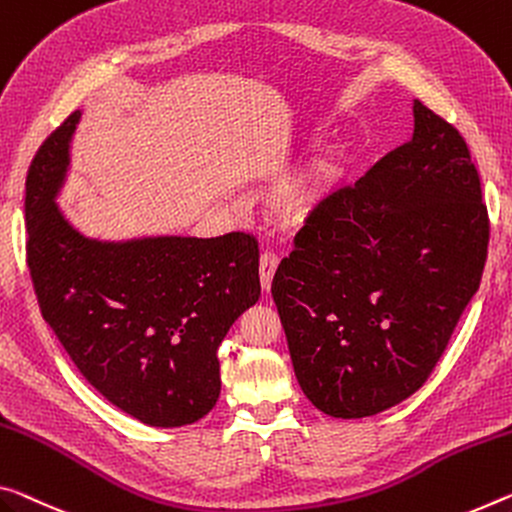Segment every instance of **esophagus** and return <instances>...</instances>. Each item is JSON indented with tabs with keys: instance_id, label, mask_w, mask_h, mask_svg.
Wrapping results in <instances>:
<instances>
[{
	"instance_id": "esophagus-1",
	"label": "esophagus",
	"mask_w": 512,
	"mask_h": 512,
	"mask_svg": "<svg viewBox=\"0 0 512 512\" xmlns=\"http://www.w3.org/2000/svg\"><path fill=\"white\" fill-rule=\"evenodd\" d=\"M280 259L275 253H262V257H259V282H262V289L269 294L271 291V282H273V275H275V269H278Z\"/></svg>"
}]
</instances>
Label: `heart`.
I'll list each match as a JSON object with an SVG mask.
<instances>
[{"instance_id":"1","label":"heart","mask_w":512,"mask_h":512,"mask_svg":"<svg viewBox=\"0 0 512 512\" xmlns=\"http://www.w3.org/2000/svg\"><path fill=\"white\" fill-rule=\"evenodd\" d=\"M335 175V166L330 164L328 159H319L314 161L310 170L296 180L294 184H289L282 196L278 198V218L285 223H298L303 221L307 212L314 207V202L319 200L323 186L328 184L330 177Z\"/></svg>"}]
</instances>
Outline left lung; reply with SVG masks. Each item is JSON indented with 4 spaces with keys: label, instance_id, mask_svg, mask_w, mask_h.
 I'll return each mask as SVG.
<instances>
[{
    "label": "left lung",
    "instance_id": "left-lung-1",
    "mask_svg": "<svg viewBox=\"0 0 512 512\" xmlns=\"http://www.w3.org/2000/svg\"><path fill=\"white\" fill-rule=\"evenodd\" d=\"M490 218L467 141L415 102V134L316 205L271 294L300 387L378 415L431 376L481 285Z\"/></svg>",
    "mask_w": 512,
    "mask_h": 512
}]
</instances>
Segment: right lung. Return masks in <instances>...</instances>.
<instances>
[{
	"mask_svg": "<svg viewBox=\"0 0 512 512\" xmlns=\"http://www.w3.org/2000/svg\"><path fill=\"white\" fill-rule=\"evenodd\" d=\"M70 113L27 173V264L40 305L70 360L104 399L148 426L207 415L221 394L218 344L259 298L250 234L102 243L56 207L68 168Z\"/></svg>",
	"mask_w": 512,
	"mask_h": 512,
	"instance_id": "right-lung-1",
	"label": "right lung"
}]
</instances>
